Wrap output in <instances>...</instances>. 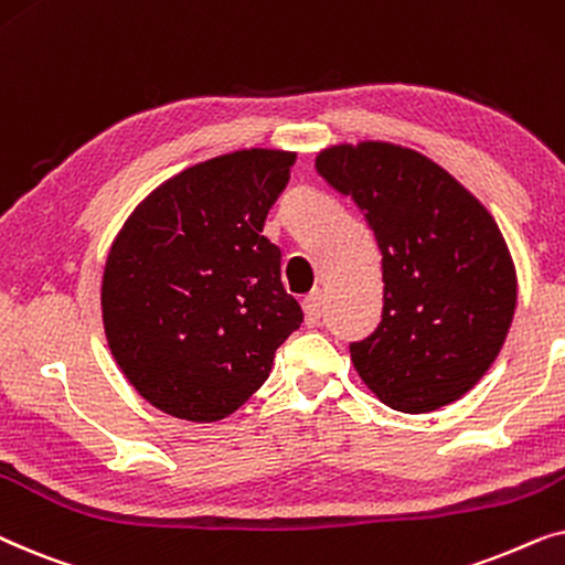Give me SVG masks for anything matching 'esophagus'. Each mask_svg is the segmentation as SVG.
Returning <instances> with one entry per match:
<instances>
[{
  "label": "esophagus",
  "mask_w": 565,
  "mask_h": 565,
  "mask_svg": "<svg viewBox=\"0 0 565 565\" xmlns=\"http://www.w3.org/2000/svg\"><path fill=\"white\" fill-rule=\"evenodd\" d=\"M302 310H305V322H307V326H310V328L318 326L320 312H322V291L320 289L310 291V295L302 299Z\"/></svg>",
  "instance_id": "obj_1"
}]
</instances>
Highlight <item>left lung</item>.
Masks as SVG:
<instances>
[{"label":"left lung","mask_w":565,"mask_h":565,"mask_svg":"<svg viewBox=\"0 0 565 565\" xmlns=\"http://www.w3.org/2000/svg\"><path fill=\"white\" fill-rule=\"evenodd\" d=\"M315 168L356 201L382 250V322L351 343L382 403L431 413L460 401L499 356L516 268L491 212L416 149L366 139L320 149Z\"/></svg>","instance_id":"obj_1"}]
</instances>
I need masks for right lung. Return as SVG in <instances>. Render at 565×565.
<instances>
[{"label":"right lung","instance_id":"add662e5","mask_svg":"<svg viewBox=\"0 0 565 565\" xmlns=\"http://www.w3.org/2000/svg\"><path fill=\"white\" fill-rule=\"evenodd\" d=\"M297 152L250 147L191 164L149 191L103 268L105 341L157 411L214 424L268 380L302 322L263 235Z\"/></svg>","mask_w":565,"mask_h":565}]
</instances>
